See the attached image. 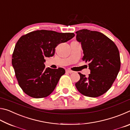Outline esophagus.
<instances>
[{
    "label": "esophagus",
    "instance_id": "esophagus-1",
    "mask_svg": "<svg viewBox=\"0 0 130 130\" xmlns=\"http://www.w3.org/2000/svg\"><path fill=\"white\" fill-rule=\"evenodd\" d=\"M66 72H67V73H73V71H72V70H69V69H67V70H66Z\"/></svg>",
    "mask_w": 130,
    "mask_h": 130
}]
</instances>
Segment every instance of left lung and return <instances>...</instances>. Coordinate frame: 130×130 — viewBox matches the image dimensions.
<instances>
[{
  "label": "left lung",
  "mask_w": 130,
  "mask_h": 130,
  "mask_svg": "<svg viewBox=\"0 0 130 130\" xmlns=\"http://www.w3.org/2000/svg\"><path fill=\"white\" fill-rule=\"evenodd\" d=\"M76 40L83 50L82 60L88 62L91 73H80L76 87L82 94L91 98L102 95L115 80L120 68L119 50L115 43L102 32L83 29L76 32Z\"/></svg>",
  "instance_id": "obj_1"
}]
</instances>
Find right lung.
Returning <instances> with one entry per match:
<instances>
[{
	"mask_svg": "<svg viewBox=\"0 0 130 130\" xmlns=\"http://www.w3.org/2000/svg\"><path fill=\"white\" fill-rule=\"evenodd\" d=\"M74 33H61L51 30H37L22 36L12 54V65L19 86L34 98L51 94L65 70L62 68H45V57L54 56L58 44L72 39Z\"/></svg>",
	"mask_w": 130,
	"mask_h": 130,
	"instance_id": "right-lung-1",
	"label": "right lung"
}]
</instances>
